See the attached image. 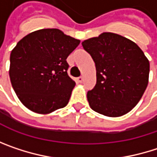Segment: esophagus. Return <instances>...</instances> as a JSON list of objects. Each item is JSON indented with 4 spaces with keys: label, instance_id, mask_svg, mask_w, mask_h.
<instances>
[{
    "label": "esophagus",
    "instance_id": "esophagus-1",
    "mask_svg": "<svg viewBox=\"0 0 157 157\" xmlns=\"http://www.w3.org/2000/svg\"><path fill=\"white\" fill-rule=\"evenodd\" d=\"M76 81H77L78 82H82L83 81V77H82V76H80V77H77V78H76Z\"/></svg>",
    "mask_w": 157,
    "mask_h": 157
}]
</instances>
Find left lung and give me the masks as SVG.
<instances>
[{
    "label": "left lung",
    "instance_id": "1",
    "mask_svg": "<svg viewBox=\"0 0 157 157\" xmlns=\"http://www.w3.org/2000/svg\"><path fill=\"white\" fill-rule=\"evenodd\" d=\"M96 68V83L87 99L94 111L110 117L124 115L143 96L149 77V61L139 46L113 33L82 43Z\"/></svg>",
    "mask_w": 157,
    "mask_h": 157
}]
</instances>
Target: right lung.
<instances>
[{
	"instance_id": "right-lung-1",
	"label": "right lung",
	"mask_w": 157,
	"mask_h": 157,
	"mask_svg": "<svg viewBox=\"0 0 157 157\" xmlns=\"http://www.w3.org/2000/svg\"><path fill=\"white\" fill-rule=\"evenodd\" d=\"M80 41L58 29H42L23 37L10 56V79L28 109L49 113L67 105L75 82L66 62Z\"/></svg>"
}]
</instances>
